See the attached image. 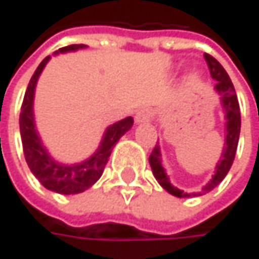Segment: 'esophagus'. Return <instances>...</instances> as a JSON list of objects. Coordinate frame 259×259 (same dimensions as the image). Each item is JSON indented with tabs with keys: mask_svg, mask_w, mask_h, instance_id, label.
Segmentation results:
<instances>
[{
	"mask_svg": "<svg viewBox=\"0 0 259 259\" xmlns=\"http://www.w3.org/2000/svg\"><path fill=\"white\" fill-rule=\"evenodd\" d=\"M134 119H136V123H145V122H149V120L152 119V111H151V110H148V108H140V110H137V113H136Z\"/></svg>",
	"mask_w": 259,
	"mask_h": 259,
	"instance_id": "obj_1",
	"label": "esophagus"
}]
</instances>
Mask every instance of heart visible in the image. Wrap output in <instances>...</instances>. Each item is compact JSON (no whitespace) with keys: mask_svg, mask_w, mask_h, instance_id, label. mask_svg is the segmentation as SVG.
<instances>
[{"mask_svg":"<svg viewBox=\"0 0 259 259\" xmlns=\"http://www.w3.org/2000/svg\"><path fill=\"white\" fill-rule=\"evenodd\" d=\"M189 78H190V81H196V79H197V75H196V73H192Z\"/></svg>","mask_w":259,"mask_h":259,"instance_id":"obj_1","label":"heart"}]
</instances>
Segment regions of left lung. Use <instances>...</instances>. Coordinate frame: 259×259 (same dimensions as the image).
<instances>
[{
	"label": "left lung",
	"mask_w": 259,
	"mask_h": 259,
	"mask_svg": "<svg viewBox=\"0 0 259 259\" xmlns=\"http://www.w3.org/2000/svg\"><path fill=\"white\" fill-rule=\"evenodd\" d=\"M206 65L209 67V73L211 78L215 79V85L214 90L219 93L220 96V104L225 113V146L222 151V155L215 164V170L212 178L209 180V183L202 189V192L199 193H186L184 190H180L178 187L170 184L169 175L163 166V160H161V149L160 145L157 143L152 154L149 155V164L152 169V174L155 177V180L158 181V184L167 192V193L174 194L177 197H192V196H202V194L211 192L214 187H217L223 178L228 175L234 158H235V152H237V146H238V139H240V126H241V116H240V105H238V99L235 95V89L234 84L229 78V75L226 73V70L223 69V66L220 65L214 57H211L209 54H203Z\"/></svg>",
	"instance_id": "obj_1"
}]
</instances>
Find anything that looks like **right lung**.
<instances>
[{
  "label": "right lung",
  "mask_w": 259,
  "mask_h": 259,
  "mask_svg": "<svg viewBox=\"0 0 259 259\" xmlns=\"http://www.w3.org/2000/svg\"><path fill=\"white\" fill-rule=\"evenodd\" d=\"M85 45H69L65 48H60L56 51V54H65L70 51H78L84 50ZM51 56L45 57L44 62L37 66L36 72L33 73L25 96L24 102L21 107V114H19V130H21V139H22V148H24V155L27 160V164L31 170V174L39 180V183L56 193L60 194H76L82 193L84 190L90 189L102 175L104 167L108 161V157L111 155V151L114 145L119 142V139L131 130L134 120L133 117H125L113 125H110L104 136L102 140L98 146V149L85 158L81 163L75 164H63L54 160L48 149L44 146L39 133L36 130V120H34V110H33V102H34V90L37 79L45 69L47 63L50 62Z\"/></svg>",
  "instance_id": "right-lung-1"
}]
</instances>
